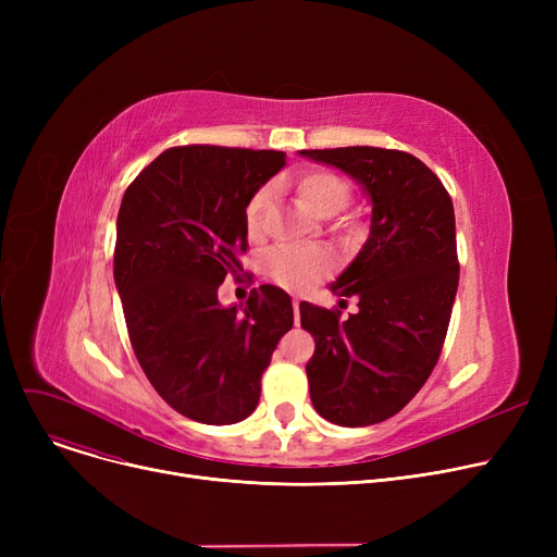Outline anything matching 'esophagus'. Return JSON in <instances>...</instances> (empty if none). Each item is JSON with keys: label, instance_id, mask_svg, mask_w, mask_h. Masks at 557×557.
<instances>
[{"label": "esophagus", "instance_id": "esophagus-1", "mask_svg": "<svg viewBox=\"0 0 557 557\" xmlns=\"http://www.w3.org/2000/svg\"><path fill=\"white\" fill-rule=\"evenodd\" d=\"M294 313H296V325H298V318H300V300H294Z\"/></svg>", "mask_w": 557, "mask_h": 557}]
</instances>
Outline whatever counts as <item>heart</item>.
<instances>
[{
    "label": "heart",
    "instance_id": "obj_1",
    "mask_svg": "<svg viewBox=\"0 0 557 557\" xmlns=\"http://www.w3.org/2000/svg\"><path fill=\"white\" fill-rule=\"evenodd\" d=\"M298 194L307 208L318 216H334L352 198L349 183L330 169H311L300 175ZM271 208V189H257L246 202V230L250 237H259L267 230V216ZM269 277L284 288L307 290L334 271V257L323 248H275L263 261Z\"/></svg>",
    "mask_w": 557,
    "mask_h": 557
}]
</instances>
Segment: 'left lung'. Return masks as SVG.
I'll return each mask as SVG.
<instances>
[{
	"label": "left lung",
	"instance_id": "left-lung-1",
	"mask_svg": "<svg viewBox=\"0 0 557 557\" xmlns=\"http://www.w3.org/2000/svg\"><path fill=\"white\" fill-rule=\"evenodd\" d=\"M363 185L370 237L330 286L359 311L300 305L315 349L307 363L315 411L341 426L399 413L441 359L458 290L456 219L441 178L416 156L376 146L300 151ZM345 302V300H343Z\"/></svg>",
	"mask_w": 557,
	"mask_h": 557
}]
</instances>
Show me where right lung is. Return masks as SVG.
<instances>
[{
	"instance_id": "add662e5",
	"label": "right lung",
	"mask_w": 557,
	"mask_h": 557,
	"mask_svg": "<svg viewBox=\"0 0 557 557\" xmlns=\"http://www.w3.org/2000/svg\"><path fill=\"white\" fill-rule=\"evenodd\" d=\"M286 164L282 151L189 144L128 185L116 216L114 284L135 357L158 395L202 424L246 420L294 307L280 286L221 307L248 250L246 202ZM248 275V273H246Z\"/></svg>"
}]
</instances>
